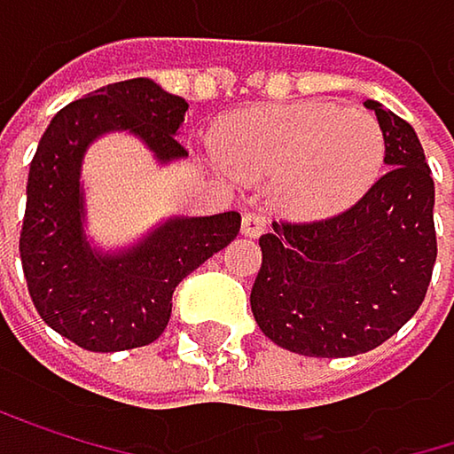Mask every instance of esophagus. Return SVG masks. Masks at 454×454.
<instances>
[{"mask_svg":"<svg viewBox=\"0 0 454 454\" xmlns=\"http://www.w3.org/2000/svg\"><path fill=\"white\" fill-rule=\"evenodd\" d=\"M266 229H269L266 215H261V212H245V217H242V234H245V237L255 239V237H261Z\"/></svg>","mask_w":454,"mask_h":454,"instance_id":"34e87169","label":"esophagus"}]
</instances>
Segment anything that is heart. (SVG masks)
I'll return each instance as SVG.
<instances>
[{"label": "heart", "instance_id": "heart-1", "mask_svg": "<svg viewBox=\"0 0 454 454\" xmlns=\"http://www.w3.org/2000/svg\"><path fill=\"white\" fill-rule=\"evenodd\" d=\"M215 155L237 177L279 180L290 209L323 215L358 199L380 175L385 134L366 110L328 102L253 107L212 134Z\"/></svg>", "mask_w": 454, "mask_h": 454}]
</instances>
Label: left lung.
Here are the masks:
<instances>
[{"mask_svg":"<svg viewBox=\"0 0 454 454\" xmlns=\"http://www.w3.org/2000/svg\"><path fill=\"white\" fill-rule=\"evenodd\" d=\"M390 167L352 207L274 220L258 239L250 290L261 331L309 358H347L387 341L419 309L434 263V177L414 129L377 102Z\"/></svg>","mask_w":454,"mask_h":454,"instance_id":"left-lung-1","label":"left lung"}]
</instances>
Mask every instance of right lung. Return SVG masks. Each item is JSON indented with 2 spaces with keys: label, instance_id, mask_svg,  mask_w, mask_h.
<instances>
[{
  "label": "right lung",
  "instance_id": "1",
  "mask_svg": "<svg viewBox=\"0 0 454 454\" xmlns=\"http://www.w3.org/2000/svg\"><path fill=\"white\" fill-rule=\"evenodd\" d=\"M188 102L147 77L105 85L67 105L31 158L20 263L40 317L90 352L155 341L172 317L175 287L237 239L239 212L177 217L121 255H96L82 237L80 160L105 131L129 129L160 158L188 155L177 142Z\"/></svg>",
  "mask_w": 454,
  "mask_h": 454
}]
</instances>
